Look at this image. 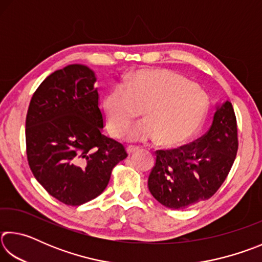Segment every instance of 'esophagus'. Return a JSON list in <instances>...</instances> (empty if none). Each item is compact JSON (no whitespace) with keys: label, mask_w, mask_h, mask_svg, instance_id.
I'll list each match as a JSON object with an SVG mask.
<instances>
[{"label":"esophagus","mask_w":262,"mask_h":262,"mask_svg":"<svg viewBox=\"0 0 262 262\" xmlns=\"http://www.w3.org/2000/svg\"><path fill=\"white\" fill-rule=\"evenodd\" d=\"M137 150H140V147H135V145H129V147L127 148V152H128V155H132V154H134L135 151H137Z\"/></svg>","instance_id":"esophagus-1"}]
</instances>
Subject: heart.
Masks as SVG:
<instances>
[{
	"mask_svg": "<svg viewBox=\"0 0 262 262\" xmlns=\"http://www.w3.org/2000/svg\"><path fill=\"white\" fill-rule=\"evenodd\" d=\"M104 110L113 135H122L143 111L145 120L132 127L127 139L157 141L162 147L176 148L200 128L208 98L183 75L167 69H143L111 89Z\"/></svg>",
	"mask_w": 262,
	"mask_h": 262,
	"instance_id": "obj_1",
	"label": "heart"
}]
</instances>
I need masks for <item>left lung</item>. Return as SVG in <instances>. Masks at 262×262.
Here are the masks:
<instances>
[{"label":"left lung","mask_w":262,"mask_h":262,"mask_svg":"<svg viewBox=\"0 0 262 262\" xmlns=\"http://www.w3.org/2000/svg\"><path fill=\"white\" fill-rule=\"evenodd\" d=\"M238 150L232 104L217 106L205 135L178 149L157 150L150 172V193L163 206L185 209L210 199L224 183Z\"/></svg>","instance_id":"obj_1"}]
</instances>
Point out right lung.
<instances>
[{"label": "right lung", "mask_w": 262, "mask_h": 262, "mask_svg": "<svg viewBox=\"0 0 262 262\" xmlns=\"http://www.w3.org/2000/svg\"><path fill=\"white\" fill-rule=\"evenodd\" d=\"M96 75L83 64L39 85L26 115V155L35 179L56 200L81 206L104 192L125 147L103 135Z\"/></svg>", "instance_id": "right-lung-1"}]
</instances>
